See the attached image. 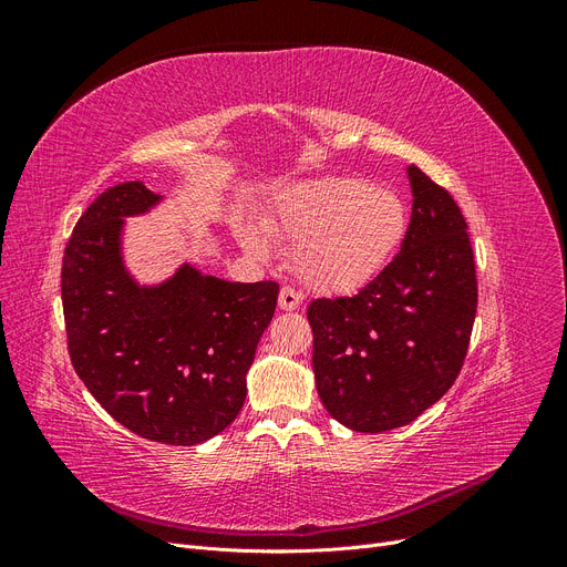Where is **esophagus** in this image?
<instances>
[{"mask_svg": "<svg viewBox=\"0 0 567 567\" xmlns=\"http://www.w3.org/2000/svg\"><path fill=\"white\" fill-rule=\"evenodd\" d=\"M300 300L302 298H300V293H296V288H288V286L281 288V293H279V307H281V310H286V312L298 310Z\"/></svg>", "mask_w": 567, "mask_h": 567, "instance_id": "1", "label": "esophagus"}]
</instances>
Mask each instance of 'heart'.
I'll use <instances>...</instances> for the list:
<instances>
[{
    "label": "heart",
    "mask_w": 567,
    "mask_h": 567,
    "mask_svg": "<svg viewBox=\"0 0 567 567\" xmlns=\"http://www.w3.org/2000/svg\"><path fill=\"white\" fill-rule=\"evenodd\" d=\"M274 238L296 241V277L323 296H346L371 284L400 250L409 213L385 186L357 177H323L288 186L262 217ZM238 244L255 257L269 255L267 236L248 221L236 227Z\"/></svg>",
    "instance_id": "1"
}]
</instances>
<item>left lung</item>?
Instances as JSON below:
<instances>
[{
  "label": "left lung",
  "instance_id": "obj_1",
  "mask_svg": "<svg viewBox=\"0 0 567 567\" xmlns=\"http://www.w3.org/2000/svg\"><path fill=\"white\" fill-rule=\"evenodd\" d=\"M406 177L414 203L394 260L354 298L307 310L319 398L357 433L402 427L454 385L477 310L466 219L419 167Z\"/></svg>",
  "mask_w": 567,
  "mask_h": 567
}]
</instances>
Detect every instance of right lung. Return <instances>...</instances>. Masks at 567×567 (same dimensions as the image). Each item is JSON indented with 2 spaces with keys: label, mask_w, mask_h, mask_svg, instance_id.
<instances>
[{
  "label": "right lung",
  "mask_w": 567,
  "mask_h": 567,
  "mask_svg": "<svg viewBox=\"0 0 567 567\" xmlns=\"http://www.w3.org/2000/svg\"><path fill=\"white\" fill-rule=\"evenodd\" d=\"M163 200L125 182L84 210L63 252V317L71 362L94 400L136 435L192 447L241 411L279 284H234L192 262L142 284L125 262L127 217Z\"/></svg>",
  "instance_id": "right-lung-1"
}]
</instances>
